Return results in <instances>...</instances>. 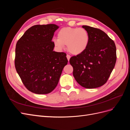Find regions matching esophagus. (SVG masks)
Instances as JSON below:
<instances>
[{
	"instance_id": "esophagus-1",
	"label": "esophagus",
	"mask_w": 130,
	"mask_h": 130,
	"mask_svg": "<svg viewBox=\"0 0 130 130\" xmlns=\"http://www.w3.org/2000/svg\"><path fill=\"white\" fill-rule=\"evenodd\" d=\"M67 58L68 61H69L70 60V56L69 55H67Z\"/></svg>"
}]
</instances>
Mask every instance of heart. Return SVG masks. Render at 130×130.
Listing matches in <instances>:
<instances>
[{"mask_svg":"<svg viewBox=\"0 0 130 130\" xmlns=\"http://www.w3.org/2000/svg\"><path fill=\"white\" fill-rule=\"evenodd\" d=\"M89 43V36L84 29L77 27H64L57 34V40L54 44L57 48L62 49L67 45L68 52L74 55H77L85 52Z\"/></svg>","mask_w":130,"mask_h":130,"instance_id":"obj_1","label":"heart"}]
</instances>
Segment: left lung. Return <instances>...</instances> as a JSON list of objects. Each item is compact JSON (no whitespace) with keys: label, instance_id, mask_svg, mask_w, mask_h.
<instances>
[{"label":"left lung","instance_id":"1","mask_svg":"<svg viewBox=\"0 0 130 130\" xmlns=\"http://www.w3.org/2000/svg\"><path fill=\"white\" fill-rule=\"evenodd\" d=\"M88 34L87 48L82 53L70 58L73 76L77 83L86 88H95L108 80L117 60L114 41L100 29L83 25Z\"/></svg>","mask_w":130,"mask_h":130}]
</instances>
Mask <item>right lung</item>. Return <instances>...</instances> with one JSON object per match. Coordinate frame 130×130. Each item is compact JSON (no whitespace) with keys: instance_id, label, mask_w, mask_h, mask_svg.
<instances>
[{"instance_id":"1","label":"right lung","mask_w":130,"mask_h":130,"mask_svg":"<svg viewBox=\"0 0 130 130\" xmlns=\"http://www.w3.org/2000/svg\"><path fill=\"white\" fill-rule=\"evenodd\" d=\"M55 24L36 25L27 29L15 46L14 65L23 84L38 94L52 92L57 86L64 67L66 54L53 51Z\"/></svg>"}]
</instances>
